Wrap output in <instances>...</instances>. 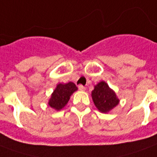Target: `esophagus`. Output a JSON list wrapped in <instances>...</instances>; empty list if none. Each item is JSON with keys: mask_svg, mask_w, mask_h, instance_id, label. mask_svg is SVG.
<instances>
[{"mask_svg": "<svg viewBox=\"0 0 157 157\" xmlns=\"http://www.w3.org/2000/svg\"><path fill=\"white\" fill-rule=\"evenodd\" d=\"M78 88L79 90H82V91H83V90H85V86H82V85H79Z\"/></svg>", "mask_w": 157, "mask_h": 157, "instance_id": "esophagus-1", "label": "esophagus"}]
</instances>
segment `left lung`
Masks as SVG:
<instances>
[{"label": "left lung", "mask_w": 157, "mask_h": 157, "mask_svg": "<svg viewBox=\"0 0 157 157\" xmlns=\"http://www.w3.org/2000/svg\"><path fill=\"white\" fill-rule=\"evenodd\" d=\"M92 98L95 106L102 113H107L119 104V99L107 83L100 82L94 86Z\"/></svg>", "instance_id": "8db88e82"}]
</instances>
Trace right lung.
Listing matches in <instances>:
<instances>
[{
  "mask_svg": "<svg viewBox=\"0 0 157 157\" xmlns=\"http://www.w3.org/2000/svg\"><path fill=\"white\" fill-rule=\"evenodd\" d=\"M77 90V86L73 82H68L66 84H59L53 91L52 97L49 100L48 105L52 108L59 110L63 108L70 100L71 94Z\"/></svg>",
  "mask_w": 157,
  "mask_h": 157,
  "instance_id": "obj_1",
  "label": "right lung"
}]
</instances>
